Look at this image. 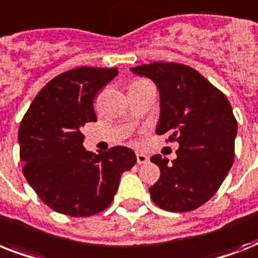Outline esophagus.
I'll return each mask as SVG.
<instances>
[{
  "instance_id": "1",
  "label": "esophagus",
  "mask_w": 258,
  "mask_h": 258,
  "mask_svg": "<svg viewBox=\"0 0 258 258\" xmlns=\"http://www.w3.org/2000/svg\"><path fill=\"white\" fill-rule=\"evenodd\" d=\"M137 162H138V165L147 163V162H149V157L143 153H137Z\"/></svg>"
}]
</instances>
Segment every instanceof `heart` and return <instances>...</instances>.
I'll return each instance as SVG.
<instances>
[{
  "label": "heart",
  "instance_id": "b5f03b06",
  "mask_svg": "<svg viewBox=\"0 0 258 258\" xmlns=\"http://www.w3.org/2000/svg\"><path fill=\"white\" fill-rule=\"evenodd\" d=\"M149 86H153V84H151L147 79H142V78L134 79L133 83H131V86H130V91H133V89L145 88V87H149Z\"/></svg>",
  "mask_w": 258,
  "mask_h": 258
}]
</instances>
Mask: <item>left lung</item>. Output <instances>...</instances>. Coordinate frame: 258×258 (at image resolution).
<instances>
[{"label":"left lung","instance_id":"8db88e82","mask_svg":"<svg viewBox=\"0 0 258 258\" xmlns=\"http://www.w3.org/2000/svg\"><path fill=\"white\" fill-rule=\"evenodd\" d=\"M153 80L161 93L158 135L178 142L176 159L154 155L161 176L149 188L163 210L186 213L206 204L220 188L234 162L237 120L222 91L194 68L155 61L131 68Z\"/></svg>","mask_w":258,"mask_h":258}]
</instances>
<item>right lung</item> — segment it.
<instances>
[{"label":"right lung","instance_id":"right-lung-1","mask_svg":"<svg viewBox=\"0 0 258 258\" xmlns=\"http://www.w3.org/2000/svg\"><path fill=\"white\" fill-rule=\"evenodd\" d=\"M117 68L79 67L57 75L34 97L18 130L22 172L52 210L88 217L108 208L133 150L115 146L99 155L83 147L82 127L96 121L93 100Z\"/></svg>","mask_w":258,"mask_h":258}]
</instances>
